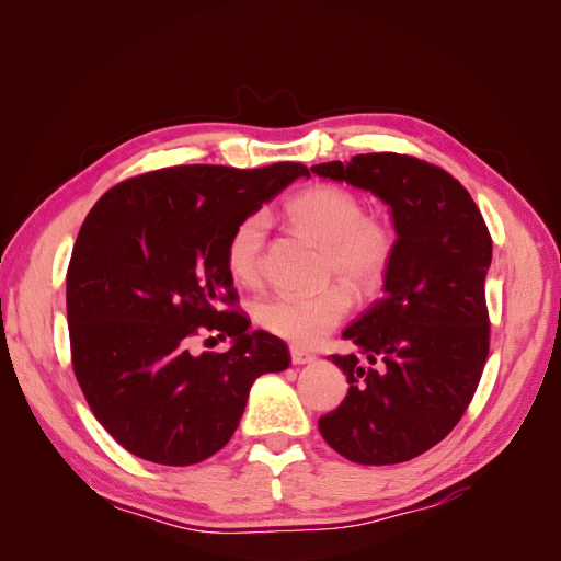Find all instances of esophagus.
Returning a JSON list of instances; mask_svg holds the SVG:
<instances>
[{"label": "esophagus", "mask_w": 561, "mask_h": 561, "mask_svg": "<svg viewBox=\"0 0 561 561\" xmlns=\"http://www.w3.org/2000/svg\"><path fill=\"white\" fill-rule=\"evenodd\" d=\"M290 358H293V365H307V363H313V360H316V355L295 346V348H290Z\"/></svg>", "instance_id": "esophagus-1"}]
</instances>
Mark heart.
<instances>
[{
  "mask_svg": "<svg viewBox=\"0 0 561 561\" xmlns=\"http://www.w3.org/2000/svg\"><path fill=\"white\" fill-rule=\"evenodd\" d=\"M287 219L325 250V276H339L353 290L369 293L383 280L396 254V229L381 215L363 213V201L346 186L316 184L290 198ZM266 215L254 213L233 227L225 250L231 278L254 285L262 274V248ZM332 283L318 293H276L254 307L260 325L295 342L311 346L334 330L351 311V290Z\"/></svg>",
  "mask_w": 561,
  "mask_h": 561,
  "instance_id": "b5f03b06",
  "label": "heart"
}]
</instances>
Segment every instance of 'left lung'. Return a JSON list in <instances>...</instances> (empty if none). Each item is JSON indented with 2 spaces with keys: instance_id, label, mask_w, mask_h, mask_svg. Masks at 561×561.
<instances>
[{
  "instance_id": "8db88e82",
  "label": "left lung",
  "mask_w": 561,
  "mask_h": 561,
  "mask_svg": "<svg viewBox=\"0 0 561 561\" xmlns=\"http://www.w3.org/2000/svg\"><path fill=\"white\" fill-rule=\"evenodd\" d=\"M311 171L379 196L398 233L383 295L342 334L360 353L330 355L348 393L318 431L353 463H404L445 439L478 390L491 236L466 186L416 157L377 151Z\"/></svg>"
}]
</instances>
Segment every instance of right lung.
Wrapping results in <instances>:
<instances>
[{
  "instance_id": "add662e5",
  "label": "right lung",
  "mask_w": 561,
  "mask_h": 561,
  "mask_svg": "<svg viewBox=\"0 0 561 561\" xmlns=\"http://www.w3.org/2000/svg\"><path fill=\"white\" fill-rule=\"evenodd\" d=\"M309 168L173 165L98 198L67 266L75 377L91 412L130 454L192 466L239 428L250 386L290 367L283 339L248 332L227 271L229 233ZM201 329L233 335L194 354Z\"/></svg>"
}]
</instances>
